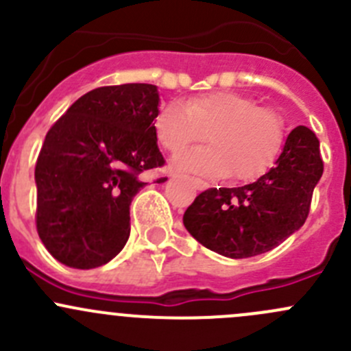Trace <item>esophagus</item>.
<instances>
[{
    "label": "esophagus",
    "instance_id": "obj_1",
    "mask_svg": "<svg viewBox=\"0 0 351 351\" xmlns=\"http://www.w3.org/2000/svg\"><path fill=\"white\" fill-rule=\"evenodd\" d=\"M193 185L197 186V189H205V186H207V183H204L202 182V180H198V178H193Z\"/></svg>",
    "mask_w": 351,
    "mask_h": 351
}]
</instances>
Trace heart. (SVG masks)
<instances>
[{"label": "heart", "instance_id": "b5f03b06", "mask_svg": "<svg viewBox=\"0 0 351 351\" xmlns=\"http://www.w3.org/2000/svg\"><path fill=\"white\" fill-rule=\"evenodd\" d=\"M207 132L208 146L183 151L175 162L202 175H228L250 182L263 175L285 137L280 112L260 107L254 98L232 91L198 95L182 104H169L154 119V134L169 153H178Z\"/></svg>", "mask_w": 351, "mask_h": 351}]
</instances>
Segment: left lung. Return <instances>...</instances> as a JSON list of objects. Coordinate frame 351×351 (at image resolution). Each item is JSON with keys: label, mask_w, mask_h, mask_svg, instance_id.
I'll list each match as a JSON object with an SVG mask.
<instances>
[{"label": "left lung", "mask_w": 351, "mask_h": 351, "mask_svg": "<svg viewBox=\"0 0 351 351\" xmlns=\"http://www.w3.org/2000/svg\"><path fill=\"white\" fill-rule=\"evenodd\" d=\"M323 169L319 139L299 125L270 171L250 185L202 192L183 214V224L198 243L222 256L267 253L306 222Z\"/></svg>", "instance_id": "1"}]
</instances>
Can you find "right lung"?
<instances>
[{
	"label": "right lung",
	"mask_w": 351,
	"mask_h": 351,
	"mask_svg": "<svg viewBox=\"0 0 351 351\" xmlns=\"http://www.w3.org/2000/svg\"><path fill=\"white\" fill-rule=\"evenodd\" d=\"M158 105L154 84L95 88L49 129L35 165V224L58 261L90 270L125 246L130 202L146 185L141 175L166 162L154 134Z\"/></svg>",
	"instance_id": "right-lung-1"
}]
</instances>
